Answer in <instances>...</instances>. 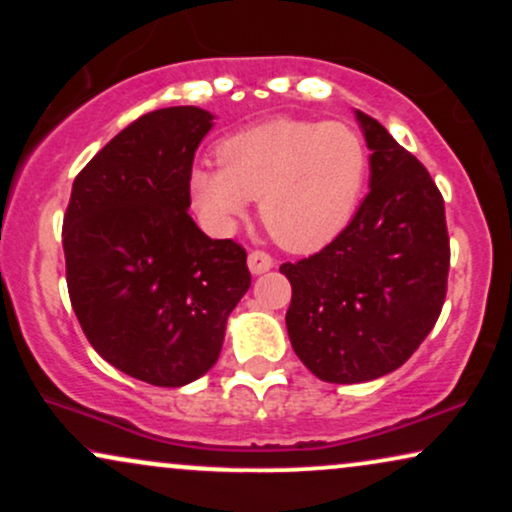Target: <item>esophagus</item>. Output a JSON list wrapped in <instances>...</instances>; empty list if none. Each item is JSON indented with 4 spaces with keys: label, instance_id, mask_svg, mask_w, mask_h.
<instances>
[{
    "label": "esophagus",
    "instance_id": "34e87169",
    "mask_svg": "<svg viewBox=\"0 0 512 512\" xmlns=\"http://www.w3.org/2000/svg\"><path fill=\"white\" fill-rule=\"evenodd\" d=\"M248 267L252 274H264L274 267V257L264 250H252L248 255Z\"/></svg>",
    "mask_w": 512,
    "mask_h": 512
}]
</instances>
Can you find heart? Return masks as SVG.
<instances>
[{
	"label": "heart",
	"instance_id": "1",
	"mask_svg": "<svg viewBox=\"0 0 512 512\" xmlns=\"http://www.w3.org/2000/svg\"><path fill=\"white\" fill-rule=\"evenodd\" d=\"M219 170L195 168L190 192L211 226L231 228L260 199V219L281 248L313 252L354 219L368 182V146L344 122L279 120L216 144Z\"/></svg>",
	"mask_w": 512,
	"mask_h": 512
}]
</instances>
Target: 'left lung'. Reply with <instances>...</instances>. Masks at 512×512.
Here are the masks:
<instances>
[{
	"mask_svg": "<svg viewBox=\"0 0 512 512\" xmlns=\"http://www.w3.org/2000/svg\"><path fill=\"white\" fill-rule=\"evenodd\" d=\"M370 154V192L349 226L315 255L281 264L291 281L286 330L325 383L392 373L436 325L448 291L443 195L424 163L356 110Z\"/></svg>",
	"mask_w": 512,
	"mask_h": 512,
	"instance_id": "8db88e82",
	"label": "left lung"
}]
</instances>
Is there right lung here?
Instances as JSON below:
<instances>
[{"instance_id": "add662e5", "label": "right lung", "mask_w": 512, "mask_h": 512, "mask_svg": "<svg viewBox=\"0 0 512 512\" xmlns=\"http://www.w3.org/2000/svg\"><path fill=\"white\" fill-rule=\"evenodd\" d=\"M214 115L161 108L122 129L76 175L62 243L81 330L110 366L158 387L197 380L250 289L248 255L187 214Z\"/></svg>"}]
</instances>
